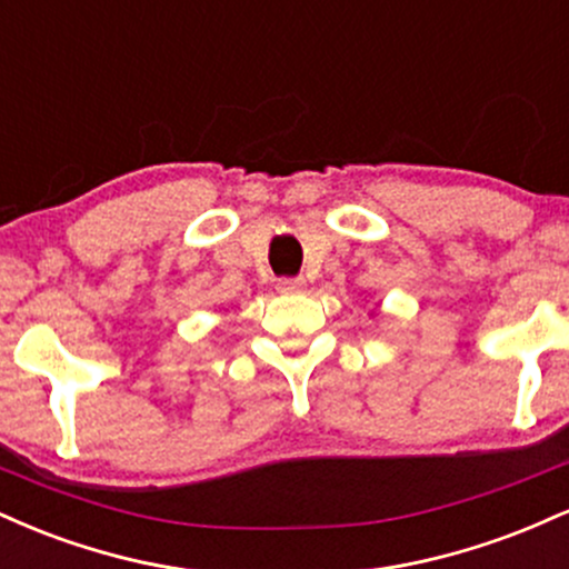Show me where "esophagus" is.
Segmentation results:
<instances>
[{
  "label": "esophagus",
  "mask_w": 569,
  "mask_h": 569,
  "mask_svg": "<svg viewBox=\"0 0 569 569\" xmlns=\"http://www.w3.org/2000/svg\"><path fill=\"white\" fill-rule=\"evenodd\" d=\"M276 289L280 293H299V291H305V278H280Z\"/></svg>",
  "instance_id": "esophagus-1"
}]
</instances>
